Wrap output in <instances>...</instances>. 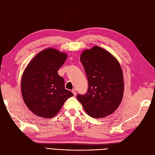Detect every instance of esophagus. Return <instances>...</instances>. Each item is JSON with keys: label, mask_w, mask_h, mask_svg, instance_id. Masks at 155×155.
I'll return each mask as SVG.
<instances>
[{"label": "esophagus", "mask_w": 155, "mask_h": 155, "mask_svg": "<svg viewBox=\"0 0 155 155\" xmlns=\"http://www.w3.org/2000/svg\"><path fill=\"white\" fill-rule=\"evenodd\" d=\"M72 93L74 94V96H76V89H73V90L72 91Z\"/></svg>", "instance_id": "34e87169"}]
</instances>
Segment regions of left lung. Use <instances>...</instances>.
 <instances>
[{"label":"left lung","mask_w":155,"mask_h":155,"mask_svg":"<svg viewBox=\"0 0 155 155\" xmlns=\"http://www.w3.org/2000/svg\"><path fill=\"white\" fill-rule=\"evenodd\" d=\"M80 60L88 88L85 95H77L78 101L92 118H101L112 114L122 101L124 92L123 72L118 61L97 46L84 50Z\"/></svg>","instance_id":"1"}]
</instances>
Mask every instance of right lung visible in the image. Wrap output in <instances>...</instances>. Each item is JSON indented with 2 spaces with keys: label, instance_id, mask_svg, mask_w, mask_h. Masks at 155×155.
I'll use <instances>...</instances> for the list:
<instances>
[{
  "label": "right lung",
  "instance_id": "right-lung-1",
  "mask_svg": "<svg viewBox=\"0 0 155 155\" xmlns=\"http://www.w3.org/2000/svg\"><path fill=\"white\" fill-rule=\"evenodd\" d=\"M68 55L53 48L40 51L23 72L21 88L22 99L30 111L41 118L57 114L68 98L74 96L65 89L58 70Z\"/></svg>",
  "mask_w": 155,
  "mask_h": 155
}]
</instances>
